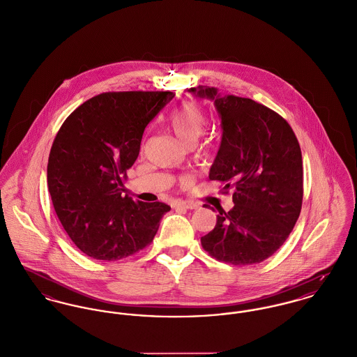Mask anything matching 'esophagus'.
<instances>
[{
    "instance_id": "esophagus-1",
    "label": "esophagus",
    "mask_w": 357,
    "mask_h": 357,
    "mask_svg": "<svg viewBox=\"0 0 357 357\" xmlns=\"http://www.w3.org/2000/svg\"><path fill=\"white\" fill-rule=\"evenodd\" d=\"M176 208L196 210V208H199V204H197V203H193V202H178V203H176Z\"/></svg>"
}]
</instances>
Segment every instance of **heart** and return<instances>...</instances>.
Returning <instances> with one entry per match:
<instances>
[{
	"label": "heart",
	"instance_id": "obj_1",
	"mask_svg": "<svg viewBox=\"0 0 357 357\" xmlns=\"http://www.w3.org/2000/svg\"><path fill=\"white\" fill-rule=\"evenodd\" d=\"M169 126L177 137V139L190 147L193 146L202 135L206 127V118L197 107L192 104H183L172 112L169 118ZM197 153L199 155H206L207 147L200 146L197 149Z\"/></svg>",
	"mask_w": 357,
	"mask_h": 357
}]
</instances>
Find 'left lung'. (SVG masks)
<instances>
[{"instance_id": "1", "label": "left lung", "mask_w": 357, "mask_h": 357, "mask_svg": "<svg viewBox=\"0 0 357 357\" xmlns=\"http://www.w3.org/2000/svg\"><path fill=\"white\" fill-rule=\"evenodd\" d=\"M214 100L222 142L210 180L233 190L234 207L219 210L202 246L218 261L252 265L271 257L292 231L303 200L302 151L291 126L252 98L220 96L215 88H190ZM210 208L208 204H204Z\"/></svg>"}]
</instances>
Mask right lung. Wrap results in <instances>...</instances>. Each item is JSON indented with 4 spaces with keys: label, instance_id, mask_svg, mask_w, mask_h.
I'll return each instance as SVG.
<instances>
[{
    "label": "right lung",
    "instance_id": "1",
    "mask_svg": "<svg viewBox=\"0 0 357 357\" xmlns=\"http://www.w3.org/2000/svg\"><path fill=\"white\" fill-rule=\"evenodd\" d=\"M173 92H105L63 121L47 165L54 210L75 246L89 257L116 261L151 243L165 203L123 196L127 170L141 150L146 126Z\"/></svg>",
    "mask_w": 357,
    "mask_h": 357
}]
</instances>
